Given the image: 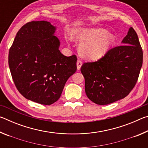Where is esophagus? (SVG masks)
Masks as SVG:
<instances>
[{"label": "esophagus", "mask_w": 148, "mask_h": 148, "mask_svg": "<svg viewBox=\"0 0 148 148\" xmlns=\"http://www.w3.org/2000/svg\"><path fill=\"white\" fill-rule=\"evenodd\" d=\"M76 64H77V70H79L80 68H81L82 65V61H80V60H77Z\"/></svg>", "instance_id": "1"}]
</instances>
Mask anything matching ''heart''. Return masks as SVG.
<instances>
[{
  "label": "heart",
  "mask_w": 148,
  "mask_h": 148,
  "mask_svg": "<svg viewBox=\"0 0 148 148\" xmlns=\"http://www.w3.org/2000/svg\"><path fill=\"white\" fill-rule=\"evenodd\" d=\"M79 51L85 57L97 59L106 54L114 40L113 34L102 28H79L74 32Z\"/></svg>",
  "instance_id": "b5f03b06"
}]
</instances>
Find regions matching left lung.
Segmentation results:
<instances>
[{
  "label": "left lung",
  "instance_id": "obj_1",
  "mask_svg": "<svg viewBox=\"0 0 148 148\" xmlns=\"http://www.w3.org/2000/svg\"><path fill=\"white\" fill-rule=\"evenodd\" d=\"M121 43L97 61L85 62L81 67L86 93L95 104H109L123 99L136 84L143 52L132 27Z\"/></svg>",
  "mask_w": 148,
  "mask_h": 148
}]
</instances>
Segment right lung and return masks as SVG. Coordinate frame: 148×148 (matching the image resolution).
Masks as SVG:
<instances>
[{
	"instance_id": "right-lung-1",
	"label": "right lung",
	"mask_w": 148,
	"mask_h": 148,
	"mask_svg": "<svg viewBox=\"0 0 148 148\" xmlns=\"http://www.w3.org/2000/svg\"><path fill=\"white\" fill-rule=\"evenodd\" d=\"M56 30L48 21L29 22L17 32L9 51V67L17 90L27 99L44 105L58 101L77 70L76 56H64L59 49Z\"/></svg>"
}]
</instances>
